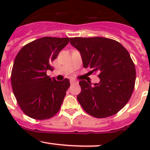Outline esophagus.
<instances>
[{
  "instance_id": "34e87169",
  "label": "esophagus",
  "mask_w": 150,
  "mask_h": 150,
  "mask_svg": "<svg viewBox=\"0 0 150 150\" xmlns=\"http://www.w3.org/2000/svg\"><path fill=\"white\" fill-rule=\"evenodd\" d=\"M70 84H71V85H73V84L78 83V81L75 80V79H71V80H70Z\"/></svg>"
}]
</instances>
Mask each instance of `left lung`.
<instances>
[{
    "instance_id": "1",
    "label": "left lung",
    "mask_w": 150,
    "mask_h": 150,
    "mask_svg": "<svg viewBox=\"0 0 150 150\" xmlns=\"http://www.w3.org/2000/svg\"><path fill=\"white\" fill-rule=\"evenodd\" d=\"M80 51L84 68L97 73L99 83L80 80L77 95L82 108L98 118L116 114L131 97L136 79L135 64L128 51L119 42L104 37L70 38Z\"/></svg>"
}]
</instances>
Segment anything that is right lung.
Listing matches in <instances>:
<instances>
[{
  "mask_svg": "<svg viewBox=\"0 0 150 150\" xmlns=\"http://www.w3.org/2000/svg\"><path fill=\"white\" fill-rule=\"evenodd\" d=\"M70 38L46 37L26 44L13 63L11 85L22 111L37 120L49 119L60 110L70 81L51 79V63L68 44Z\"/></svg>",
  "mask_w": 150,
  "mask_h": 150,
  "instance_id": "1",
  "label": "right lung"
}]
</instances>
